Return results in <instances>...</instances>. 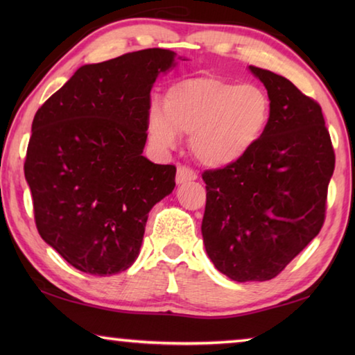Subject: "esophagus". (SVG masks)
I'll return each mask as SVG.
<instances>
[{"label": "esophagus", "mask_w": 355, "mask_h": 355, "mask_svg": "<svg viewBox=\"0 0 355 355\" xmlns=\"http://www.w3.org/2000/svg\"><path fill=\"white\" fill-rule=\"evenodd\" d=\"M197 178V173L189 169V167L186 166H178L177 169V183L182 184V183H188V182H192V180Z\"/></svg>", "instance_id": "1"}]
</instances>
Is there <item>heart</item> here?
I'll return each instance as SVG.
<instances>
[{"label": "heart", "mask_w": 355, "mask_h": 355, "mask_svg": "<svg viewBox=\"0 0 355 355\" xmlns=\"http://www.w3.org/2000/svg\"><path fill=\"white\" fill-rule=\"evenodd\" d=\"M271 103L263 89L220 76L184 78L167 89L164 106L153 101L147 130L156 146L173 148L180 133L202 164L224 167L244 158L268 127Z\"/></svg>", "instance_id": "1"}]
</instances>
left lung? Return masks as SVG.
<instances>
[{
  "mask_svg": "<svg viewBox=\"0 0 355 355\" xmlns=\"http://www.w3.org/2000/svg\"><path fill=\"white\" fill-rule=\"evenodd\" d=\"M249 69L268 91L269 122L244 158L202 173V235L218 271L264 282L320 233L335 153L318 101L274 71Z\"/></svg>",
  "mask_w": 355,
  "mask_h": 355,
  "instance_id": "1",
  "label": "left lung"
}]
</instances>
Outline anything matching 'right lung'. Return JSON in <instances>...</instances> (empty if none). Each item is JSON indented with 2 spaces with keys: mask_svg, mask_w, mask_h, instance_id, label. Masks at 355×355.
Segmentation results:
<instances>
[{
  "mask_svg": "<svg viewBox=\"0 0 355 355\" xmlns=\"http://www.w3.org/2000/svg\"><path fill=\"white\" fill-rule=\"evenodd\" d=\"M173 61L148 48L83 65L35 112L25 159L35 227L83 272L128 269L148 211L175 188V166L142 156L150 91Z\"/></svg>",
  "mask_w": 355,
  "mask_h": 355,
  "instance_id": "add662e5",
  "label": "right lung"
}]
</instances>
